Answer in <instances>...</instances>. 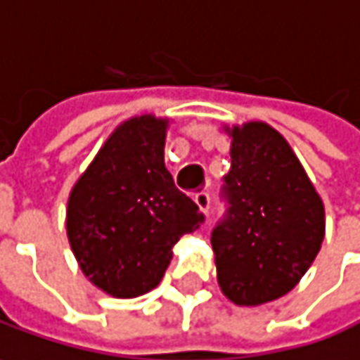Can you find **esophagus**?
<instances>
[{
	"label": "esophagus",
	"mask_w": 360,
	"mask_h": 360,
	"mask_svg": "<svg viewBox=\"0 0 360 360\" xmlns=\"http://www.w3.org/2000/svg\"><path fill=\"white\" fill-rule=\"evenodd\" d=\"M195 203H197V207L203 211V213H210V205H211L210 193H205V191L197 193V195H195Z\"/></svg>",
	"instance_id": "34e87169"
}]
</instances>
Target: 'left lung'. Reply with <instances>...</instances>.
Here are the masks:
<instances>
[{
  "mask_svg": "<svg viewBox=\"0 0 360 360\" xmlns=\"http://www.w3.org/2000/svg\"><path fill=\"white\" fill-rule=\"evenodd\" d=\"M227 210L211 231L217 282L231 302L276 300L304 276L324 240V205L286 139L266 122L227 129Z\"/></svg>",
  "mask_w": 360,
  "mask_h": 360,
  "instance_id": "left-lung-1",
  "label": "left lung"
}]
</instances>
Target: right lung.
<instances>
[{
  "label": "right lung",
  "mask_w": 360,
  "mask_h": 360,
  "mask_svg": "<svg viewBox=\"0 0 360 360\" xmlns=\"http://www.w3.org/2000/svg\"><path fill=\"white\" fill-rule=\"evenodd\" d=\"M167 118L122 122L72 187L66 231L88 280L115 298L153 290L203 213L165 167Z\"/></svg>",
  "instance_id": "obj_1"
}]
</instances>
